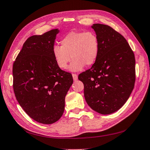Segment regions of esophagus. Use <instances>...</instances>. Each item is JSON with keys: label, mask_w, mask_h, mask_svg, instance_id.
<instances>
[{"label": "esophagus", "mask_w": 150, "mask_h": 150, "mask_svg": "<svg viewBox=\"0 0 150 150\" xmlns=\"http://www.w3.org/2000/svg\"><path fill=\"white\" fill-rule=\"evenodd\" d=\"M72 76H73V80L74 81H77V79H78V76H77V75L76 74V73H73L72 74Z\"/></svg>", "instance_id": "34e87169"}]
</instances>
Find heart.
Listing matches in <instances>:
<instances>
[{
  "label": "heart",
  "mask_w": 150,
  "mask_h": 150,
  "mask_svg": "<svg viewBox=\"0 0 150 150\" xmlns=\"http://www.w3.org/2000/svg\"><path fill=\"white\" fill-rule=\"evenodd\" d=\"M61 47L54 45L52 56L60 69H66L73 59L70 69L77 71L84 66H91L96 62L99 55L100 42L93 31H72L60 40Z\"/></svg>",
  "instance_id": "heart-1"
}]
</instances>
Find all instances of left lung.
<instances>
[{
	"label": "left lung",
	"mask_w": 150,
	"mask_h": 150,
	"mask_svg": "<svg viewBox=\"0 0 150 150\" xmlns=\"http://www.w3.org/2000/svg\"><path fill=\"white\" fill-rule=\"evenodd\" d=\"M92 28L99 39V55L91 69L78 78L84 84L88 105L108 115L119 110L134 88L135 57L125 37L110 26L96 23Z\"/></svg>",
	"instance_id": "obj_1"
}]
</instances>
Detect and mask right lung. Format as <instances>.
I'll return each mask as SVG.
<instances>
[{"mask_svg": "<svg viewBox=\"0 0 150 150\" xmlns=\"http://www.w3.org/2000/svg\"><path fill=\"white\" fill-rule=\"evenodd\" d=\"M57 29L30 37L13 64V89L21 107L31 119L52 124L63 115L65 97L73 84L52 56Z\"/></svg>", "mask_w": 150, "mask_h": 150, "instance_id": "right-lung-1", "label": "right lung"}]
</instances>
